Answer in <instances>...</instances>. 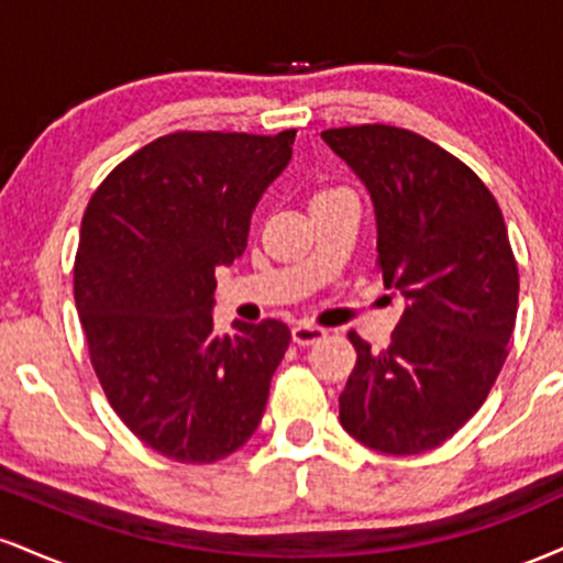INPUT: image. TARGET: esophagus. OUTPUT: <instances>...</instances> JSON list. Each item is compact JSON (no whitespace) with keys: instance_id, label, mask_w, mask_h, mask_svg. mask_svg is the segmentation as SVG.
<instances>
[{"instance_id":"34e87169","label":"esophagus","mask_w":563,"mask_h":563,"mask_svg":"<svg viewBox=\"0 0 563 563\" xmlns=\"http://www.w3.org/2000/svg\"><path fill=\"white\" fill-rule=\"evenodd\" d=\"M325 328L320 325H309V322H299V325H294V331H290V335H294V344L299 346H309L314 344V341L325 339Z\"/></svg>"}]
</instances>
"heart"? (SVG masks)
<instances>
[{
	"instance_id": "1",
	"label": "heart",
	"mask_w": 563,
	"mask_h": 563,
	"mask_svg": "<svg viewBox=\"0 0 563 563\" xmlns=\"http://www.w3.org/2000/svg\"><path fill=\"white\" fill-rule=\"evenodd\" d=\"M325 192H333V190H325Z\"/></svg>"
}]
</instances>
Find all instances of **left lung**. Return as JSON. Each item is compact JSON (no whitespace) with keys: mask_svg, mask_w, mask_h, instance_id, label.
I'll use <instances>...</instances> for the list:
<instances>
[{"mask_svg":"<svg viewBox=\"0 0 563 563\" xmlns=\"http://www.w3.org/2000/svg\"><path fill=\"white\" fill-rule=\"evenodd\" d=\"M322 140L371 192L378 269L405 299L384 352L349 333L357 365L341 426L371 450L418 455L479 410L508 357L519 267L503 211L463 161L416 132L363 124Z\"/></svg>","mask_w":563,"mask_h":563,"instance_id":"obj_1","label":"left lung"}]
</instances>
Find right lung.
<instances>
[{
  "label": "right lung",
  "instance_id": "1",
  "mask_svg": "<svg viewBox=\"0 0 563 563\" xmlns=\"http://www.w3.org/2000/svg\"><path fill=\"white\" fill-rule=\"evenodd\" d=\"M296 129L174 132L108 174L81 219L74 296L89 357L119 418L177 463H214L260 426L290 344L286 322L214 333L217 267L286 169Z\"/></svg>",
  "mask_w": 563,
  "mask_h": 563
}]
</instances>
